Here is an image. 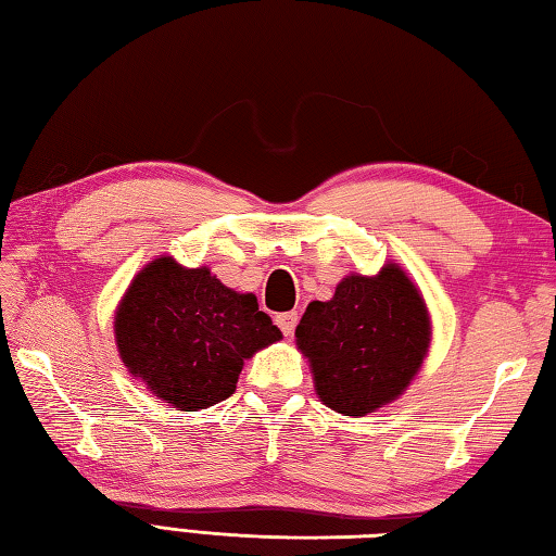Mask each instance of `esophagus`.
Masks as SVG:
<instances>
[{"instance_id":"obj_1","label":"esophagus","mask_w":556,"mask_h":556,"mask_svg":"<svg viewBox=\"0 0 556 556\" xmlns=\"http://www.w3.org/2000/svg\"><path fill=\"white\" fill-rule=\"evenodd\" d=\"M298 312H282V314H278L276 317V324H278V329L286 333V337H292V331H295V327H298Z\"/></svg>"}]
</instances>
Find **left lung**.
Instances as JSON below:
<instances>
[{
    "label": "left lung",
    "instance_id": "1",
    "mask_svg": "<svg viewBox=\"0 0 556 556\" xmlns=\"http://www.w3.org/2000/svg\"><path fill=\"white\" fill-rule=\"evenodd\" d=\"M295 339L319 400L358 418L394 402L421 370L431 317L412 278L387 264L377 276H345L327 302H309Z\"/></svg>",
    "mask_w": 556,
    "mask_h": 556
}]
</instances>
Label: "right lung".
Wrapping results in <instances>:
<instances>
[{"label":"right lung","instance_id":"right-lung-1","mask_svg":"<svg viewBox=\"0 0 556 556\" xmlns=\"http://www.w3.org/2000/svg\"><path fill=\"white\" fill-rule=\"evenodd\" d=\"M115 343L132 377L179 412L235 394L244 361L282 339L251 292L219 282L205 266L172 256L144 266L115 309Z\"/></svg>","mask_w":556,"mask_h":556}]
</instances>
